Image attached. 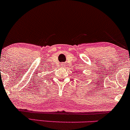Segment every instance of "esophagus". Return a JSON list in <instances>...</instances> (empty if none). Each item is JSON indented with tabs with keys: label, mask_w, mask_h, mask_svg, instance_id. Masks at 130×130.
Segmentation results:
<instances>
[{
	"label": "esophagus",
	"mask_w": 130,
	"mask_h": 130,
	"mask_svg": "<svg viewBox=\"0 0 130 130\" xmlns=\"http://www.w3.org/2000/svg\"><path fill=\"white\" fill-rule=\"evenodd\" d=\"M61 66H62V67H65V65L64 63H62V65H61Z\"/></svg>",
	"instance_id": "esophagus-1"
}]
</instances>
